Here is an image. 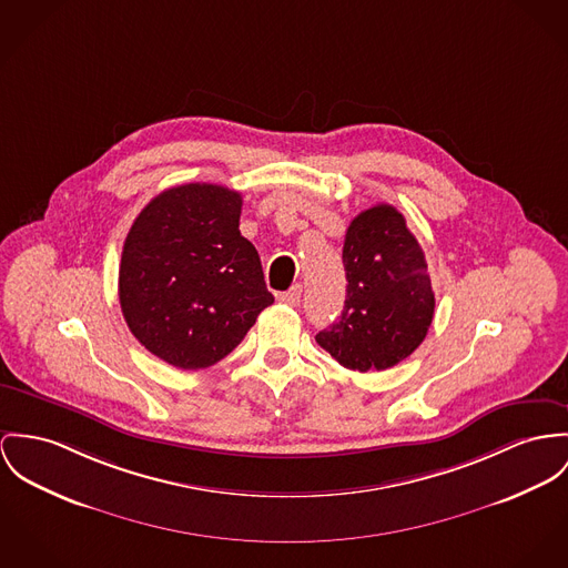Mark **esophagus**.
<instances>
[{
	"label": "esophagus",
	"instance_id": "34e87169",
	"mask_svg": "<svg viewBox=\"0 0 568 568\" xmlns=\"http://www.w3.org/2000/svg\"><path fill=\"white\" fill-rule=\"evenodd\" d=\"M301 296H303V287L301 285H292L287 292H283L278 296V301L285 303V305L298 306L301 305Z\"/></svg>",
	"mask_w": 568,
	"mask_h": 568
}]
</instances>
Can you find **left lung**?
Returning a JSON list of instances; mask_svg holds the SVG:
<instances>
[{"label": "left lung", "instance_id": "obj_1", "mask_svg": "<svg viewBox=\"0 0 568 568\" xmlns=\"http://www.w3.org/2000/svg\"><path fill=\"white\" fill-rule=\"evenodd\" d=\"M346 305L315 335L339 365L389 369L426 339L435 292L426 255L392 205H374L349 222L344 242Z\"/></svg>", "mask_w": 568, "mask_h": 568}]
</instances>
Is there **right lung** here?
Wrapping results in <instances>:
<instances>
[{
	"mask_svg": "<svg viewBox=\"0 0 568 568\" xmlns=\"http://www.w3.org/2000/svg\"><path fill=\"white\" fill-rule=\"evenodd\" d=\"M240 214V192L185 183L158 194L125 237L123 317L144 348L179 369L219 363L274 303Z\"/></svg>",
	"mask_w": 568,
	"mask_h": 568,
	"instance_id": "add662e5",
	"label": "right lung"
}]
</instances>
